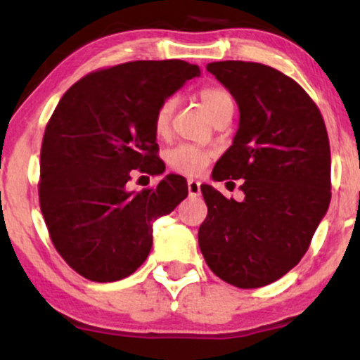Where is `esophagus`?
<instances>
[{
	"label": "esophagus",
	"instance_id": "obj_1",
	"mask_svg": "<svg viewBox=\"0 0 360 360\" xmlns=\"http://www.w3.org/2000/svg\"><path fill=\"white\" fill-rule=\"evenodd\" d=\"M188 191H189V196L191 198H196L201 194V183L196 179H188Z\"/></svg>",
	"mask_w": 360,
	"mask_h": 360
}]
</instances>
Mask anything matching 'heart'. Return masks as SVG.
I'll use <instances>...</instances> for the list:
<instances>
[{
    "label": "heart",
    "mask_w": 360,
    "mask_h": 360,
    "mask_svg": "<svg viewBox=\"0 0 360 360\" xmlns=\"http://www.w3.org/2000/svg\"><path fill=\"white\" fill-rule=\"evenodd\" d=\"M200 100L205 105L206 111L212 115V118L217 117L223 108L233 105L232 96L229 94V91H225L223 88H217V86L201 89ZM172 110H174V100H172V98H167V100H164L159 105L154 117V128L157 135L167 134L169 120H171ZM212 155V152L205 150V148L183 143V146H177L167 152V162L169 166L176 169V171L188 176H194L200 174V172L208 166Z\"/></svg>",
    "instance_id": "obj_1"
}]
</instances>
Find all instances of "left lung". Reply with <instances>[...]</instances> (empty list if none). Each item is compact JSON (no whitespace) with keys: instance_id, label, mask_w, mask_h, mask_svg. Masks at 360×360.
I'll list each match as a JSON object with an SVG mask.
<instances>
[{"instance_id":"left-lung-1","label":"left lung","mask_w":360,"mask_h":360,"mask_svg":"<svg viewBox=\"0 0 360 360\" xmlns=\"http://www.w3.org/2000/svg\"><path fill=\"white\" fill-rule=\"evenodd\" d=\"M230 91L238 130L213 181L243 179V200L201 186L208 217L198 232L218 278L242 289L283 278L308 250L330 205V143L320 110L296 81L257 62H210Z\"/></svg>"}]
</instances>
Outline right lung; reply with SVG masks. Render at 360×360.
Listing matches in <instances>:
<instances>
[{
  "label": "right lung",
  "instance_id": "add662e5",
  "mask_svg": "<svg viewBox=\"0 0 360 360\" xmlns=\"http://www.w3.org/2000/svg\"><path fill=\"white\" fill-rule=\"evenodd\" d=\"M186 60H135L88 74L65 91L45 128L40 210L62 259L94 283H113L146 262L152 225L188 196L183 176L128 191L130 171H166L157 157L159 105L200 77Z\"/></svg>",
  "mask_w": 360,
  "mask_h": 360
}]
</instances>
